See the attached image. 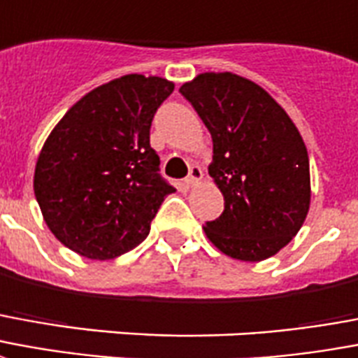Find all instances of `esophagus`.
Segmentation results:
<instances>
[{
  "label": "esophagus",
  "mask_w": 358,
  "mask_h": 358,
  "mask_svg": "<svg viewBox=\"0 0 358 358\" xmlns=\"http://www.w3.org/2000/svg\"><path fill=\"white\" fill-rule=\"evenodd\" d=\"M201 180H203V169L199 165H193L189 169V176L186 178L187 186H197Z\"/></svg>",
  "instance_id": "34e87169"
}]
</instances>
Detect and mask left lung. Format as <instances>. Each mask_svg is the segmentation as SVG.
I'll return each instance as SVG.
<instances>
[{
  "label": "left lung",
  "instance_id": "1",
  "mask_svg": "<svg viewBox=\"0 0 358 358\" xmlns=\"http://www.w3.org/2000/svg\"><path fill=\"white\" fill-rule=\"evenodd\" d=\"M213 136L208 174L224 213L203 227L218 250L241 262L271 258L303 226L309 157L288 113L260 85L231 71H206L180 87Z\"/></svg>",
  "mask_w": 358,
  "mask_h": 358
}]
</instances>
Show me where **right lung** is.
<instances>
[{
	"mask_svg": "<svg viewBox=\"0 0 358 358\" xmlns=\"http://www.w3.org/2000/svg\"><path fill=\"white\" fill-rule=\"evenodd\" d=\"M174 83L129 73L71 106L45 140L34 193L45 224L73 252L113 260L138 246L176 189L150 145L157 108Z\"/></svg>",
	"mask_w": 358,
	"mask_h": 358,
	"instance_id": "right-lung-1",
	"label": "right lung"
}]
</instances>
